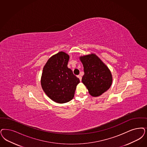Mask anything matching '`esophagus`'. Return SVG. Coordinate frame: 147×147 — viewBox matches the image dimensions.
Returning <instances> with one entry per match:
<instances>
[{
	"instance_id": "1",
	"label": "esophagus",
	"mask_w": 147,
	"mask_h": 147,
	"mask_svg": "<svg viewBox=\"0 0 147 147\" xmlns=\"http://www.w3.org/2000/svg\"><path fill=\"white\" fill-rule=\"evenodd\" d=\"M78 77L79 78V79H80V81H81V79H82V77H81V76H80V75H79V76H78Z\"/></svg>"
}]
</instances>
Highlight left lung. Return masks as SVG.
I'll return each instance as SVG.
<instances>
[{
    "mask_svg": "<svg viewBox=\"0 0 147 147\" xmlns=\"http://www.w3.org/2000/svg\"><path fill=\"white\" fill-rule=\"evenodd\" d=\"M80 59L84 71L82 82L92 96H100L111 86V71L95 54L81 56Z\"/></svg>",
    "mask_w": 147,
    "mask_h": 147,
    "instance_id": "1",
    "label": "left lung"
}]
</instances>
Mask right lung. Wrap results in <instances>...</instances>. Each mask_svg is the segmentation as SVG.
<instances>
[{
    "label": "right lung",
    "instance_id": "obj_1",
    "mask_svg": "<svg viewBox=\"0 0 147 147\" xmlns=\"http://www.w3.org/2000/svg\"><path fill=\"white\" fill-rule=\"evenodd\" d=\"M69 56L60 51L51 56L43 69L41 86L48 96L57 103L71 101L80 80L67 65Z\"/></svg>",
    "mask_w": 147,
    "mask_h": 147
}]
</instances>
